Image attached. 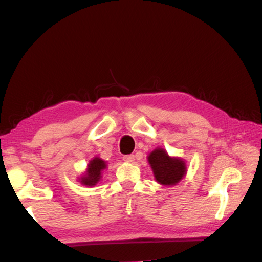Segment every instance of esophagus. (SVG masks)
<instances>
[{
	"mask_svg": "<svg viewBox=\"0 0 262 262\" xmlns=\"http://www.w3.org/2000/svg\"><path fill=\"white\" fill-rule=\"evenodd\" d=\"M123 161L125 162H133L134 161V156H133V155H126V156H123Z\"/></svg>",
	"mask_w": 262,
	"mask_h": 262,
	"instance_id": "34e87169",
	"label": "esophagus"
}]
</instances>
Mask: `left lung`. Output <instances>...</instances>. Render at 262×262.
<instances>
[{"mask_svg": "<svg viewBox=\"0 0 262 262\" xmlns=\"http://www.w3.org/2000/svg\"><path fill=\"white\" fill-rule=\"evenodd\" d=\"M157 183L164 186H174L186 176L187 168L183 158L171 157L163 148H156L148 156Z\"/></svg>", "mask_w": 262, "mask_h": 262, "instance_id": "8db88e82", "label": "left lung"}]
</instances>
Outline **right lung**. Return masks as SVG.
<instances>
[{"instance_id":"1","label":"right lung","mask_w":262,"mask_h":262,"mask_svg":"<svg viewBox=\"0 0 262 262\" xmlns=\"http://www.w3.org/2000/svg\"><path fill=\"white\" fill-rule=\"evenodd\" d=\"M106 162L99 157H95L88 164L85 174L79 178L81 184L85 186H95L101 178V172L106 168Z\"/></svg>"}]
</instances>
